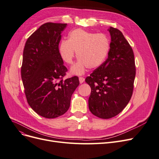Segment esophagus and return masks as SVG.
<instances>
[{"instance_id":"1","label":"esophagus","mask_w":159,"mask_h":159,"mask_svg":"<svg viewBox=\"0 0 159 159\" xmlns=\"http://www.w3.org/2000/svg\"><path fill=\"white\" fill-rule=\"evenodd\" d=\"M84 80H85V79L84 77H79V82H80V84L83 83V82H84Z\"/></svg>"}]
</instances>
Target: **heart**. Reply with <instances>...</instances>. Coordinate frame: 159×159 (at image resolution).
Wrapping results in <instances>:
<instances>
[{"mask_svg": "<svg viewBox=\"0 0 159 159\" xmlns=\"http://www.w3.org/2000/svg\"><path fill=\"white\" fill-rule=\"evenodd\" d=\"M110 50V40L104 34H97L81 29L71 31L68 39L59 45L61 58L67 64H71L77 52L78 61L71 68L74 75L84 74L86 68L96 69L106 60Z\"/></svg>", "mask_w": 159, "mask_h": 159, "instance_id": "b5f03b06", "label": "heart"}]
</instances>
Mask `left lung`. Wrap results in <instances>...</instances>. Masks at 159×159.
<instances>
[{"instance_id":"8db88e82","label":"left lung","mask_w":159,"mask_h":159,"mask_svg":"<svg viewBox=\"0 0 159 159\" xmlns=\"http://www.w3.org/2000/svg\"><path fill=\"white\" fill-rule=\"evenodd\" d=\"M108 58L85 79L91 88L90 112L102 119L112 118L125 108L132 97L136 75L134 52L118 29L110 27Z\"/></svg>"}]
</instances>
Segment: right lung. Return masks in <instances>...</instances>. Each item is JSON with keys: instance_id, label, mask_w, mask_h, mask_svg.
<instances>
[{"instance_id": "right-lung-1", "label": "right lung", "mask_w": 159, "mask_h": 159, "mask_svg": "<svg viewBox=\"0 0 159 159\" xmlns=\"http://www.w3.org/2000/svg\"><path fill=\"white\" fill-rule=\"evenodd\" d=\"M67 24L47 23L26 40L21 78L30 107L45 118L65 114L79 85L77 76L64 80L67 69L59 53L61 33Z\"/></svg>"}]
</instances>
